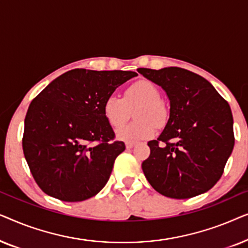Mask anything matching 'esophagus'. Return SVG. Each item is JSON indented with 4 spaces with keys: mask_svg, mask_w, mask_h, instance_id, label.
<instances>
[{
    "mask_svg": "<svg viewBox=\"0 0 248 248\" xmlns=\"http://www.w3.org/2000/svg\"><path fill=\"white\" fill-rule=\"evenodd\" d=\"M125 145H126V149H132L135 145V143H134V142H126Z\"/></svg>",
    "mask_w": 248,
    "mask_h": 248,
    "instance_id": "obj_1",
    "label": "esophagus"
}]
</instances>
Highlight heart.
Here are the masks:
<instances>
[{
    "label": "heart",
    "instance_id": "1",
    "mask_svg": "<svg viewBox=\"0 0 248 248\" xmlns=\"http://www.w3.org/2000/svg\"><path fill=\"white\" fill-rule=\"evenodd\" d=\"M133 123L124 125L116 132L120 140L135 142L148 140L155 134L157 126L167 123L169 110L160 99V93L154 83L148 80H139L124 90L123 98L114 94L104 101L103 114L108 124L113 127L123 125L130 116V110L134 109Z\"/></svg>",
    "mask_w": 248,
    "mask_h": 248
}]
</instances>
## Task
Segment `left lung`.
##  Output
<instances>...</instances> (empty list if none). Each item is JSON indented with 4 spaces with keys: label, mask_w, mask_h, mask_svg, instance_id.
Instances as JSON below:
<instances>
[{
    "label": "left lung",
    "mask_w": 248,
    "mask_h": 248,
    "mask_svg": "<svg viewBox=\"0 0 248 248\" xmlns=\"http://www.w3.org/2000/svg\"><path fill=\"white\" fill-rule=\"evenodd\" d=\"M138 72L161 86L170 100V115L157 140L148 142L142 162L148 182L171 199H189L216 185L232 155V114L228 101L199 74L181 67Z\"/></svg>",
    "instance_id": "1"
}]
</instances>
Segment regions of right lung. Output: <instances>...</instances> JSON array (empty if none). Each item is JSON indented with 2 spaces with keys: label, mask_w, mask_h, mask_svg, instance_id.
I'll return each mask as SVG.
<instances>
[{
  "label": "right lung",
  "mask_w": 248,
  "mask_h": 248,
  "mask_svg": "<svg viewBox=\"0 0 248 248\" xmlns=\"http://www.w3.org/2000/svg\"><path fill=\"white\" fill-rule=\"evenodd\" d=\"M135 76L132 71L71 70L33 98L25 118L22 149L44 193L80 202L106 185L125 144L115 141L103 105Z\"/></svg>",
  "instance_id": "add662e5"
}]
</instances>
